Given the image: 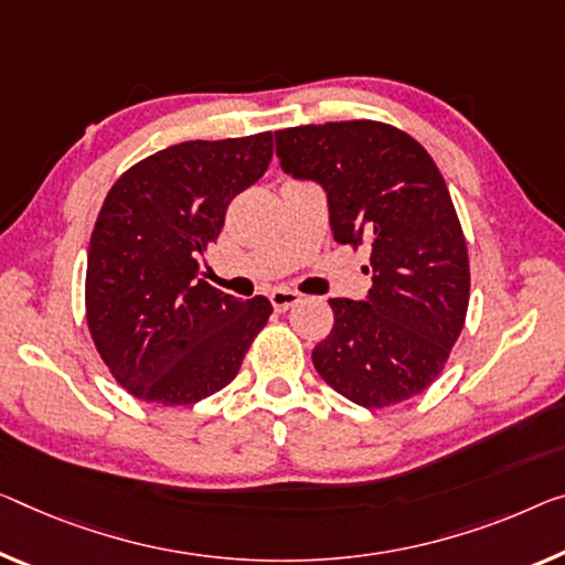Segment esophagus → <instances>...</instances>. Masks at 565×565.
Instances as JSON below:
<instances>
[{
  "label": "esophagus",
  "mask_w": 565,
  "mask_h": 565,
  "mask_svg": "<svg viewBox=\"0 0 565 565\" xmlns=\"http://www.w3.org/2000/svg\"><path fill=\"white\" fill-rule=\"evenodd\" d=\"M298 300H300V292H295V290L277 288L270 292V302L277 312H285L288 308H292Z\"/></svg>",
  "instance_id": "esophagus-1"
}]
</instances>
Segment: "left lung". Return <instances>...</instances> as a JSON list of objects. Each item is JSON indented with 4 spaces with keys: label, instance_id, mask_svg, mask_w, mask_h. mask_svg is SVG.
<instances>
[{
    "label": "left lung",
    "instance_id": "obj_1",
    "mask_svg": "<svg viewBox=\"0 0 565 565\" xmlns=\"http://www.w3.org/2000/svg\"><path fill=\"white\" fill-rule=\"evenodd\" d=\"M275 143L285 173L326 189L333 239L371 249L366 300H328L333 331L312 349V366L366 409L422 394L445 369L470 302L465 234L437 163L379 120L285 128Z\"/></svg>",
    "mask_w": 565,
    "mask_h": 565
}]
</instances>
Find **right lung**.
Returning a JSON list of instances; mask_svg holds the SVG:
<instances>
[{"label": "right lung", "mask_w": 565, "mask_h": 565, "mask_svg": "<svg viewBox=\"0 0 565 565\" xmlns=\"http://www.w3.org/2000/svg\"><path fill=\"white\" fill-rule=\"evenodd\" d=\"M273 134L184 141L110 186L90 234L85 316L95 349L128 394L186 406L237 376L273 306L199 280L234 196L270 167Z\"/></svg>", "instance_id": "add662e5"}]
</instances>
